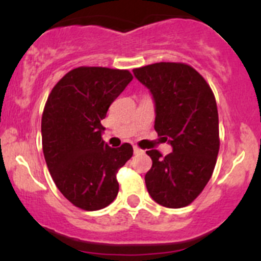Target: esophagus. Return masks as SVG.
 <instances>
[{"label":"esophagus","instance_id":"esophagus-1","mask_svg":"<svg viewBox=\"0 0 261 261\" xmlns=\"http://www.w3.org/2000/svg\"><path fill=\"white\" fill-rule=\"evenodd\" d=\"M134 152L138 155V154H141V152H144V150H141L140 147H138V146H134Z\"/></svg>","mask_w":261,"mask_h":261}]
</instances>
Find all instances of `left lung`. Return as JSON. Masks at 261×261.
I'll return each mask as SVG.
<instances>
[{"label":"left lung","instance_id":"obj_1","mask_svg":"<svg viewBox=\"0 0 261 261\" xmlns=\"http://www.w3.org/2000/svg\"><path fill=\"white\" fill-rule=\"evenodd\" d=\"M155 102L158 136L173 146L163 156L147 150L151 169L146 188L156 203L168 208L191 204L211 179L218 150V112L206 80L184 63H155L133 70Z\"/></svg>","mask_w":261,"mask_h":261}]
</instances>
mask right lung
Instances as JSON below:
<instances>
[{"instance_id": "right-lung-1", "label": "right lung", "mask_w": 261, "mask_h": 261, "mask_svg": "<svg viewBox=\"0 0 261 261\" xmlns=\"http://www.w3.org/2000/svg\"><path fill=\"white\" fill-rule=\"evenodd\" d=\"M133 74L126 69L78 67L50 92L41 117L46 165L63 196L84 211H97L118 193V169L133 156L125 143L111 147L102 140L101 121Z\"/></svg>"}]
</instances>
